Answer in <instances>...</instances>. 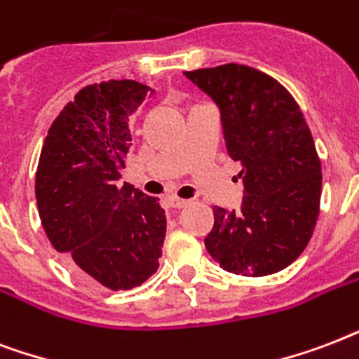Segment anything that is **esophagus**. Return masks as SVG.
Wrapping results in <instances>:
<instances>
[{
	"label": "esophagus",
	"instance_id": "esophagus-1",
	"mask_svg": "<svg viewBox=\"0 0 359 359\" xmlns=\"http://www.w3.org/2000/svg\"><path fill=\"white\" fill-rule=\"evenodd\" d=\"M166 202H168L170 208H185L189 204V200L177 198V196H166Z\"/></svg>",
	"mask_w": 359,
	"mask_h": 359
}]
</instances>
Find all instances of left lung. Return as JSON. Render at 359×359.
<instances>
[{"label":"left lung","instance_id":"1","mask_svg":"<svg viewBox=\"0 0 359 359\" xmlns=\"http://www.w3.org/2000/svg\"><path fill=\"white\" fill-rule=\"evenodd\" d=\"M185 76L221 108L245 189L241 211L213 208L205 249L230 273H277L304 252L320 211V159L304 112L285 86L252 67L226 63Z\"/></svg>","mask_w":359,"mask_h":359}]
</instances>
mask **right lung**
I'll return each mask as SVG.
<instances>
[{"mask_svg": "<svg viewBox=\"0 0 359 359\" xmlns=\"http://www.w3.org/2000/svg\"><path fill=\"white\" fill-rule=\"evenodd\" d=\"M155 90L135 80L86 86L54 119L35 176L39 217L69 269L129 290L159 268L166 215L159 198L119 185L133 116Z\"/></svg>", "mask_w": 359, "mask_h": 359, "instance_id": "obj_1", "label": "right lung"}]
</instances>
